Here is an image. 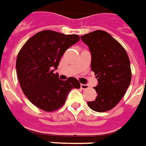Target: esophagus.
Instances as JSON below:
<instances>
[{"label": "esophagus", "instance_id": "esophagus-1", "mask_svg": "<svg viewBox=\"0 0 146 146\" xmlns=\"http://www.w3.org/2000/svg\"><path fill=\"white\" fill-rule=\"evenodd\" d=\"M80 88L83 90H86V89H87V88H89V86H88V85H87V84H80Z\"/></svg>", "mask_w": 146, "mask_h": 146}]
</instances>
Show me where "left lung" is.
I'll list each match as a JSON object with an SVG mask.
<instances>
[{
	"label": "left lung",
	"mask_w": 146,
	"mask_h": 146,
	"mask_svg": "<svg viewBox=\"0 0 146 146\" xmlns=\"http://www.w3.org/2000/svg\"><path fill=\"white\" fill-rule=\"evenodd\" d=\"M91 54V70L98 78L94 87L98 97L87 104L93 111L104 112L116 106L131 83L130 60L117 40L108 32L97 30L80 36Z\"/></svg>",
	"instance_id": "obj_1"
}]
</instances>
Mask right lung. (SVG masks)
Segmentation results:
<instances>
[{
	"mask_svg": "<svg viewBox=\"0 0 146 146\" xmlns=\"http://www.w3.org/2000/svg\"><path fill=\"white\" fill-rule=\"evenodd\" d=\"M80 41L77 35L45 30L31 37L17 57L16 71L24 94L35 106L53 111L64 104L71 90L80 87L74 77L59 79L54 73L62 55Z\"/></svg>",
	"mask_w": 146,
	"mask_h": 146,
	"instance_id": "right-lung-1",
	"label": "right lung"
}]
</instances>
